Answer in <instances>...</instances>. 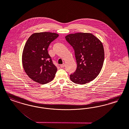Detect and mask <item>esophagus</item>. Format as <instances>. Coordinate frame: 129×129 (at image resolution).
<instances>
[{
    "instance_id": "esophagus-1",
    "label": "esophagus",
    "mask_w": 129,
    "mask_h": 129,
    "mask_svg": "<svg viewBox=\"0 0 129 129\" xmlns=\"http://www.w3.org/2000/svg\"><path fill=\"white\" fill-rule=\"evenodd\" d=\"M64 66H65V64L63 63V64H61V65H60V67H61V68H63V67H64Z\"/></svg>"
}]
</instances>
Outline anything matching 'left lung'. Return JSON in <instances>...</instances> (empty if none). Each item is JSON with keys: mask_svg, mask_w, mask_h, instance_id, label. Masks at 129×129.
Wrapping results in <instances>:
<instances>
[{"mask_svg": "<svg viewBox=\"0 0 129 129\" xmlns=\"http://www.w3.org/2000/svg\"><path fill=\"white\" fill-rule=\"evenodd\" d=\"M74 50L77 67L70 79L78 84H85L95 79L102 69L104 51L102 42L88 33H77L65 37Z\"/></svg>", "mask_w": 129, "mask_h": 129, "instance_id": "8db88e82", "label": "left lung"}]
</instances>
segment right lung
<instances>
[{
	"label": "right lung",
	"instance_id": "1",
	"mask_svg": "<svg viewBox=\"0 0 129 129\" xmlns=\"http://www.w3.org/2000/svg\"><path fill=\"white\" fill-rule=\"evenodd\" d=\"M58 37L55 33L40 32L32 34L27 40L23 51V67L27 75L36 82L44 84L55 77L57 68L48 49Z\"/></svg>",
	"mask_w": 129,
	"mask_h": 129
}]
</instances>
